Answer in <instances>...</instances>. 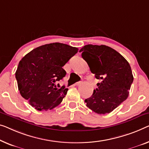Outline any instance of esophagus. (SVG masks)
I'll use <instances>...</instances> for the list:
<instances>
[{
	"label": "esophagus",
	"mask_w": 149,
	"mask_h": 149,
	"mask_svg": "<svg viewBox=\"0 0 149 149\" xmlns=\"http://www.w3.org/2000/svg\"><path fill=\"white\" fill-rule=\"evenodd\" d=\"M81 84V81H77V82H76V83L75 84V86H79V84Z\"/></svg>",
	"instance_id": "esophagus-1"
}]
</instances>
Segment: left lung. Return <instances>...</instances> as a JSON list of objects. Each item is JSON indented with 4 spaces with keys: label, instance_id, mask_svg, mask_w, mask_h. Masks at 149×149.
Listing matches in <instances>:
<instances>
[{
    "label": "left lung",
    "instance_id": "obj_1",
    "mask_svg": "<svg viewBox=\"0 0 149 149\" xmlns=\"http://www.w3.org/2000/svg\"><path fill=\"white\" fill-rule=\"evenodd\" d=\"M79 52L91 72L101 80L92 96L85 100L86 106L99 114L111 112L128 96L133 82L129 63L114 49L104 45H85Z\"/></svg>",
    "mask_w": 149,
    "mask_h": 149
}]
</instances>
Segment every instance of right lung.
Segmentation results:
<instances>
[{"instance_id": "obj_1", "label": "right lung", "mask_w": 149, "mask_h": 149, "mask_svg": "<svg viewBox=\"0 0 149 149\" xmlns=\"http://www.w3.org/2000/svg\"><path fill=\"white\" fill-rule=\"evenodd\" d=\"M78 49L60 43L46 44L34 49L19 61L15 73L22 97L39 111L52 110L67 94L65 86L57 82L65 76L62 67Z\"/></svg>"}]
</instances>
